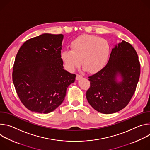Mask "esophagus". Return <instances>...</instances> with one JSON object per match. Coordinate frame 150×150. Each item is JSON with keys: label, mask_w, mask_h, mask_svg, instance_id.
<instances>
[{"label": "esophagus", "mask_w": 150, "mask_h": 150, "mask_svg": "<svg viewBox=\"0 0 150 150\" xmlns=\"http://www.w3.org/2000/svg\"><path fill=\"white\" fill-rule=\"evenodd\" d=\"M83 77V76H81V75H79V74H77L76 75V80H80V79H81Z\"/></svg>", "instance_id": "1"}]
</instances>
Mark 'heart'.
I'll use <instances>...</instances> for the list:
<instances>
[{
    "instance_id": "b5f03b06",
    "label": "heart",
    "mask_w": 150,
    "mask_h": 150,
    "mask_svg": "<svg viewBox=\"0 0 150 150\" xmlns=\"http://www.w3.org/2000/svg\"><path fill=\"white\" fill-rule=\"evenodd\" d=\"M70 48L61 52V59L65 68L71 72L81 63L84 71L91 74L98 73L106 65L110 53L107 40L93 35H85L76 38Z\"/></svg>"
}]
</instances>
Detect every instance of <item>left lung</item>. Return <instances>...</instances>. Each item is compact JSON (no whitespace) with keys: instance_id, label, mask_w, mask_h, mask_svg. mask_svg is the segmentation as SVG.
Here are the masks:
<instances>
[{"instance_id":"left-lung-1","label":"left lung","mask_w":150,"mask_h":150,"mask_svg":"<svg viewBox=\"0 0 150 150\" xmlns=\"http://www.w3.org/2000/svg\"><path fill=\"white\" fill-rule=\"evenodd\" d=\"M139 76L140 63L135 49L122 40L112 49L104 67L89 77L87 100L99 112H118L130 101Z\"/></svg>"}]
</instances>
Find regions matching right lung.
<instances>
[{
	"label": "right lung",
	"instance_id": "add662e5",
	"mask_svg": "<svg viewBox=\"0 0 150 150\" xmlns=\"http://www.w3.org/2000/svg\"><path fill=\"white\" fill-rule=\"evenodd\" d=\"M64 36L44 33L27 40L13 67L12 80L21 103L29 110L49 113L63 102L76 74L64 69L61 50Z\"/></svg>",
	"mask_w": 150,
	"mask_h": 150
}]
</instances>
